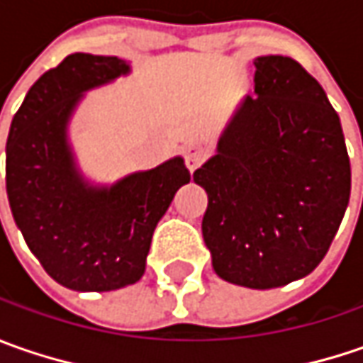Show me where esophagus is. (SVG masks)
Returning <instances> with one entry per match:
<instances>
[{
	"mask_svg": "<svg viewBox=\"0 0 363 363\" xmlns=\"http://www.w3.org/2000/svg\"><path fill=\"white\" fill-rule=\"evenodd\" d=\"M206 157H208V153H206V149H202L200 145L186 147V165H188L189 172L198 169L203 161H206Z\"/></svg>",
	"mask_w": 363,
	"mask_h": 363,
	"instance_id": "1",
	"label": "esophagus"
}]
</instances>
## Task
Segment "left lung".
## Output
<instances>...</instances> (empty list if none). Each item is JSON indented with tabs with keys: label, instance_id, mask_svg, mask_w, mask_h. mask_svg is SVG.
<instances>
[{
	"label": "left lung",
	"instance_id": "1",
	"mask_svg": "<svg viewBox=\"0 0 363 363\" xmlns=\"http://www.w3.org/2000/svg\"><path fill=\"white\" fill-rule=\"evenodd\" d=\"M255 94L194 172L208 194L203 242L220 279L274 289L328 255L352 189L342 123L297 60L258 56Z\"/></svg>",
	"mask_w": 363,
	"mask_h": 363
}]
</instances>
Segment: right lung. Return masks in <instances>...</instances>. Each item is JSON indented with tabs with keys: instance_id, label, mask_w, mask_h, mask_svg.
<instances>
[{
	"instance_id": "1",
	"label": "right lung",
	"mask_w": 363,
	"mask_h": 363,
	"mask_svg": "<svg viewBox=\"0 0 363 363\" xmlns=\"http://www.w3.org/2000/svg\"><path fill=\"white\" fill-rule=\"evenodd\" d=\"M129 70L117 56H66L35 80L7 135L6 188L13 220L44 271L72 291L105 293L137 283L157 222L189 182L182 157L113 186H92L77 167L68 123L82 92Z\"/></svg>"
}]
</instances>
